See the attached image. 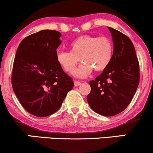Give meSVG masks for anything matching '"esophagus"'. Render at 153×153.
Returning <instances> with one entry per match:
<instances>
[{
  "label": "esophagus",
  "instance_id": "esophagus-1",
  "mask_svg": "<svg viewBox=\"0 0 153 153\" xmlns=\"http://www.w3.org/2000/svg\"><path fill=\"white\" fill-rule=\"evenodd\" d=\"M80 84H81V83H80V82L77 81V80H75V81H74V85H75V87L79 86V85H80Z\"/></svg>",
  "mask_w": 153,
  "mask_h": 153
}]
</instances>
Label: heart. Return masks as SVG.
Returning <instances> with one entry per match:
<instances>
[{"label": "heart", "instance_id": "heart-1", "mask_svg": "<svg viewBox=\"0 0 153 153\" xmlns=\"http://www.w3.org/2000/svg\"><path fill=\"white\" fill-rule=\"evenodd\" d=\"M70 52H59L57 61L67 73H71L80 59L82 64L73 73L77 78H86L93 69L96 72L105 71L111 62L114 45L107 36L82 35L70 44Z\"/></svg>", "mask_w": 153, "mask_h": 153}]
</instances>
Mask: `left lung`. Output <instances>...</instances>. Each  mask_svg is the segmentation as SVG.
I'll list each match as a JSON object with an SVG mask.
<instances>
[{"mask_svg":"<svg viewBox=\"0 0 153 153\" xmlns=\"http://www.w3.org/2000/svg\"><path fill=\"white\" fill-rule=\"evenodd\" d=\"M114 44L109 65L94 80L87 101L99 114L111 117L123 111L132 100L140 82V65L132 42L127 36L108 27Z\"/></svg>","mask_w":153,"mask_h":153,"instance_id":"8db88e82","label":"left lung"}]
</instances>
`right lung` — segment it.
<instances>
[{"label": "right lung", "mask_w": 153, "mask_h": 153, "mask_svg": "<svg viewBox=\"0 0 153 153\" xmlns=\"http://www.w3.org/2000/svg\"><path fill=\"white\" fill-rule=\"evenodd\" d=\"M61 36L59 31L42 30L24 38L17 48L12 87L22 106L35 117L55 113L74 86L57 61Z\"/></svg>", "instance_id": "obj_1"}]
</instances>
